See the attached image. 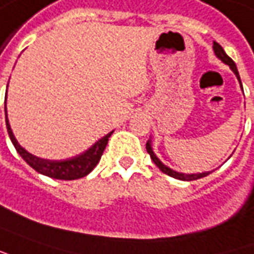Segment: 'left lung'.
<instances>
[{
    "label": "left lung",
    "instance_id": "8db88e82",
    "mask_svg": "<svg viewBox=\"0 0 254 254\" xmlns=\"http://www.w3.org/2000/svg\"><path fill=\"white\" fill-rule=\"evenodd\" d=\"M213 50L215 55H217V58H220L224 64H227L229 65V68L232 69V72L235 73L236 77H238V80H239V83H241V87H242V82H241V77H239V72H238V68H236L235 62L232 61L231 58H229L228 55L225 54V51H224V48L218 44V43H215L214 41L213 44ZM146 149H147V153L151 157V160H153V163L156 164L157 167L160 168V170L163 171L164 174H167V175H170V177L175 178V179H179V181H194V179H200V178L207 177L210 172H201V174H182V172H177V171L171 170L168 168L167 165H164L160 160H158V157L154 154V151H153V147H151V140H149L146 143Z\"/></svg>",
    "mask_w": 254,
    "mask_h": 254
}]
</instances>
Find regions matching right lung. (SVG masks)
<instances>
[{
	"label": "right lung",
	"instance_id": "add662e5",
	"mask_svg": "<svg viewBox=\"0 0 254 254\" xmlns=\"http://www.w3.org/2000/svg\"><path fill=\"white\" fill-rule=\"evenodd\" d=\"M5 122H6V129H8V134L11 137V141L13 143L16 151L26 163L29 164L33 170H36L37 172L46 175V177L54 178V179H62V181L79 179V178H83L87 174H90L91 171L94 170V167L98 164L101 156H103V151H104L105 146L108 143V137L113 134V132L105 134L104 137H101L100 140L96 141L90 149L86 150L84 153L79 154V156L72 157V158H68V160L57 161V160H44V158L33 156L19 144L18 140L15 139V136L12 133L11 125L8 122L6 105H5Z\"/></svg>",
	"mask_w": 254,
	"mask_h": 254
}]
</instances>
